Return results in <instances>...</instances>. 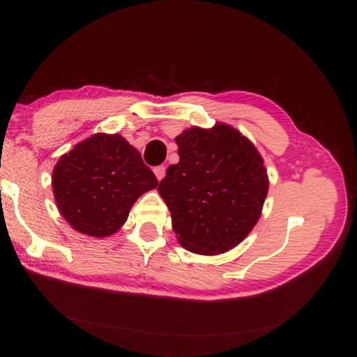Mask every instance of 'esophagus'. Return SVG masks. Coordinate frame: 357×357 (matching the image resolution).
I'll use <instances>...</instances> for the list:
<instances>
[{"label":"esophagus","mask_w":357,"mask_h":357,"mask_svg":"<svg viewBox=\"0 0 357 357\" xmlns=\"http://www.w3.org/2000/svg\"><path fill=\"white\" fill-rule=\"evenodd\" d=\"M154 174H155V177H158V180H162L164 175H165L164 165H158V167H154Z\"/></svg>","instance_id":"obj_1"}]
</instances>
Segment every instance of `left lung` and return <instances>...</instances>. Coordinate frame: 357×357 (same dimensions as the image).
I'll list each match as a JSON object with an SVG mask.
<instances>
[{"mask_svg":"<svg viewBox=\"0 0 357 357\" xmlns=\"http://www.w3.org/2000/svg\"><path fill=\"white\" fill-rule=\"evenodd\" d=\"M178 164L169 165L158 192L178 242L218 255L245 238L268 193L266 169L250 141L229 125L190 128L177 136Z\"/></svg>","mask_w":357,"mask_h":357,"instance_id":"left-lung-1","label":"left lung"}]
</instances>
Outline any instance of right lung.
<instances>
[{"instance_id": "right-lung-1", "label": "right lung", "mask_w": 357, "mask_h": 357, "mask_svg": "<svg viewBox=\"0 0 357 357\" xmlns=\"http://www.w3.org/2000/svg\"><path fill=\"white\" fill-rule=\"evenodd\" d=\"M158 178L120 135H94L61 155L53 195L61 216L86 236L107 237L123 226L133 203Z\"/></svg>"}]
</instances>
